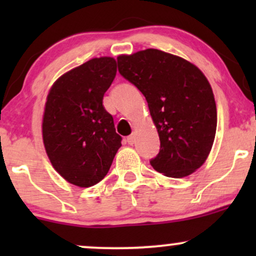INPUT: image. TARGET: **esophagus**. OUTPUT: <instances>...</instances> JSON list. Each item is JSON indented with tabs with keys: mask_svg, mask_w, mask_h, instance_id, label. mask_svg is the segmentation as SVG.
<instances>
[{
	"mask_svg": "<svg viewBox=\"0 0 256 256\" xmlns=\"http://www.w3.org/2000/svg\"><path fill=\"white\" fill-rule=\"evenodd\" d=\"M134 142H136V136H134V134H130V136L128 137V143L130 146H132L134 144Z\"/></svg>",
	"mask_w": 256,
	"mask_h": 256,
	"instance_id": "obj_1",
	"label": "esophagus"
}]
</instances>
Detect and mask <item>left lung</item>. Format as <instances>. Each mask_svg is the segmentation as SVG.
<instances>
[{"label":"left lung","mask_w":256,"mask_h":256,"mask_svg":"<svg viewBox=\"0 0 256 256\" xmlns=\"http://www.w3.org/2000/svg\"><path fill=\"white\" fill-rule=\"evenodd\" d=\"M120 74L148 102L160 137L150 165L166 177L183 178L204 164L216 130V106L210 84L184 58L146 49L118 56Z\"/></svg>","instance_id":"8db88e82"}]
</instances>
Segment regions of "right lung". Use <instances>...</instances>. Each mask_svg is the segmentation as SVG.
Returning <instances> with one entry per match:
<instances>
[{
	"label": "right lung",
	"mask_w": 256,
	"mask_h": 256,
	"mask_svg": "<svg viewBox=\"0 0 256 256\" xmlns=\"http://www.w3.org/2000/svg\"><path fill=\"white\" fill-rule=\"evenodd\" d=\"M116 74L113 58H95L55 82L43 116V142L52 167L68 183L98 184L122 146L104 95Z\"/></svg>",
	"instance_id": "add662e5"
}]
</instances>
